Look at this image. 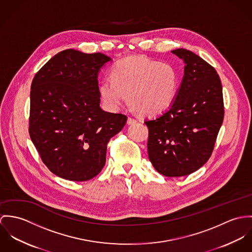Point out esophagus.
Wrapping results in <instances>:
<instances>
[{"label":"esophagus","mask_w":252,"mask_h":252,"mask_svg":"<svg viewBox=\"0 0 252 252\" xmlns=\"http://www.w3.org/2000/svg\"><path fill=\"white\" fill-rule=\"evenodd\" d=\"M126 123H127V125H134V124L137 123V121L135 119H133V118H127Z\"/></svg>","instance_id":"obj_1"}]
</instances>
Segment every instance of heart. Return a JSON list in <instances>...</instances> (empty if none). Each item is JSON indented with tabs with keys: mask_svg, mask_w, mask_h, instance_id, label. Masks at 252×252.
<instances>
[{
	"mask_svg": "<svg viewBox=\"0 0 252 252\" xmlns=\"http://www.w3.org/2000/svg\"><path fill=\"white\" fill-rule=\"evenodd\" d=\"M180 84L177 68L170 63L131 56L117 62L111 79H103L98 88L103 104L117 110L126 101L144 116H157L173 103Z\"/></svg>",
	"mask_w": 252,
	"mask_h": 252,
	"instance_id": "b5f03b06",
	"label": "heart"
}]
</instances>
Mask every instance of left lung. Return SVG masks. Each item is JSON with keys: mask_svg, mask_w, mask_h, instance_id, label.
I'll use <instances>...</instances> for the list:
<instances>
[{"mask_svg": "<svg viewBox=\"0 0 252 252\" xmlns=\"http://www.w3.org/2000/svg\"><path fill=\"white\" fill-rule=\"evenodd\" d=\"M171 52L185 63L183 80L167 110L145 124L153 166L163 176L182 177L210 158L223 122V96L211 64L184 48Z\"/></svg>", "mask_w": 252, "mask_h": 252, "instance_id": "1", "label": "left lung"}]
</instances>
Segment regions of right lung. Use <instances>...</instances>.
<instances>
[{
    "instance_id": "right-lung-1",
    "label": "right lung",
    "mask_w": 252,
    "mask_h": 252,
    "mask_svg": "<svg viewBox=\"0 0 252 252\" xmlns=\"http://www.w3.org/2000/svg\"><path fill=\"white\" fill-rule=\"evenodd\" d=\"M110 57L63 50L35 74L31 86V139L49 170L64 180L95 177L106 161L107 143L126 116L100 108L98 73Z\"/></svg>"
}]
</instances>
